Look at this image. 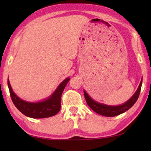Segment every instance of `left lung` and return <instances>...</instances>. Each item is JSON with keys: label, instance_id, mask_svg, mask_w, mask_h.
Returning a JSON list of instances; mask_svg holds the SVG:
<instances>
[{"label": "left lung", "instance_id": "left-lung-1", "mask_svg": "<svg viewBox=\"0 0 151 151\" xmlns=\"http://www.w3.org/2000/svg\"><path fill=\"white\" fill-rule=\"evenodd\" d=\"M142 84V78L137 91H136L135 93L133 94V96H132L129 100L124 103V104L117 105V106H110V105H106L96 102V101L93 100V99L88 96L87 93L85 91V90H84V97H85L86 103H87L88 106H89L93 111H94L95 112L98 113V114L103 115V116L114 117L126 112V111L129 110V109H131V107L133 106L134 104L136 102V101L137 100L138 98H139L140 91H141Z\"/></svg>", "mask_w": 151, "mask_h": 151}]
</instances>
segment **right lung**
I'll return each instance as SVG.
<instances>
[{
    "mask_svg": "<svg viewBox=\"0 0 151 151\" xmlns=\"http://www.w3.org/2000/svg\"><path fill=\"white\" fill-rule=\"evenodd\" d=\"M70 78H66L50 96L42 101L36 102H27L16 96L13 91L9 79H7V84L12 100L16 108L26 116L38 119L53 116L59 112L61 106L62 94Z\"/></svg>",
    "mask_w": 151,
    "mask_h": 151,
    "instance_id": "obj_1",
    "label": "right lung"
}]
</instances>
